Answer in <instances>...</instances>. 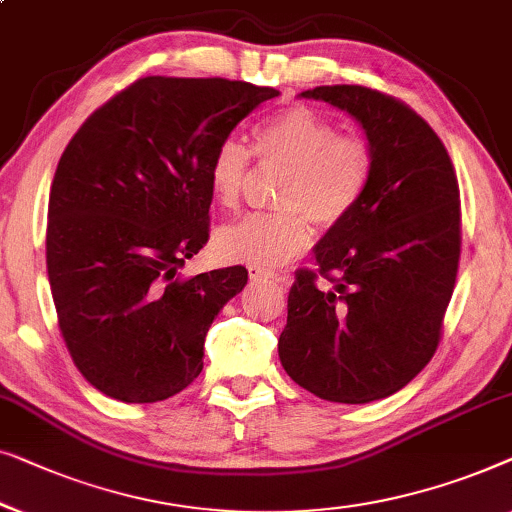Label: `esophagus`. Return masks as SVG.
Masks as SVG:
<instances>
[{"label":"esophagus","instance_id":"esophagus-1","mask_svg":"<svg viewBox=\"0 0 512 512\" xmlns=\"http://www.w3.org/2000/svg\"><path fill=\"white\" fill-rule=\"evenodd\" d=\"M248 273H250V278H253V280H264V283H280V285H287V276H285V273H276V271L262 269V266H255V264L248 266Z\"/></svg>","mask_w":512,"mask_h":512}]
</instances>
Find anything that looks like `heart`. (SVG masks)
<instances>
[{"mask_svg":"<svg viewBox=\"0 0 512 512\" xmlns=\"http://www.w3.org/2000/svg\"><path fill=\"white\" fill-rule=\"evenodd\" d=\"M255 160L283 169L276 185L278 211L253 213L222 227L218 250L225 259L262 269L285 264L311 246V220L334 227L359 206L376 167L373 146L362 134L338 132L311 106H290L253 129ZM250 153L239 141H222L208 160V187L222 208L241 204Z\"/></svg>","mask_w":512,"mask_h":512,"instance_id":"heart-1","label":"heart"}]
</instances>
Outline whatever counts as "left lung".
<instances>
[{
  "mask_svg": "<svg viewBox=\"0 0 512 512\" xmlns=\"http://www.w3.org/2000/svg\"><path fill=\"white\" fill-rule=\"evenodd\" d=\"M301 95L355 115L376 167L315 248V269L297 271L278 355L315 397L369 403L406 387L441 343L462 255L459 183L443 141L401 99L364 85Z\"/></svg>",
  "mask_w": 512,
  "mask_h": 512,
  "instance_id": "left-lung-1",
  "label": "left lung"
}]
</instances>
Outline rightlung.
<instances>
[{
	"mask_svg": "<svg viewBox=\"0 0 512 512\" xmlns=\"http://www.w3.org/2000/svg\"><path fill=\"white\" fill-rule=\"evenodd\" d=\"M273 97L229 78L146 76L64 148L48 199L50 292L76 369L106 397L164 401L204 369L208 327L248 271L178 269L211 232L208 160Z\"/></svg>",
	"mask_w": 512,
	"mask_h": 512,
	"instance_id": "add662e5",
	"label": "right lung"
}]
</instances>
